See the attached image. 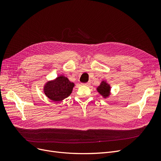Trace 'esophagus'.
<instances>
[{
  "instance_id": "esophagus-1",
  "label": "esophagus",
  "mask_w": 161,
  "mask_h": 161,
  "mask_svg": "<svg viewBox=\"0 0 161 161\" xmlns=\"http://www.w3.org/2000/svg\"><path fill=\"white\" fill-rule=\"evenodd\" d=\"M90 82H88L86 83H83L82 85H86V86H88V85H90Z\"/></svg>"
}]
</instances>
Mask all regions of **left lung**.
Returning a JSON list of instances; mask_svg holds the SVG:
<instances>
[{
	"instance_id": "8db88e82",
	"label": "left lung",
	"mask_w": 161,
	"mask_h": 161,
	"mask_svg": "<svg viewBox=\"0 0 161 161\" xmlns=\"http://www.w3.org/2000/svg\"><path fill=\"white\" fill-rule=\"evenodd\" d=\"M111 87L109 85H108L105 81H102L97 88V90L98 92L102 96H103V97H107L109 96V91H110Z\"/></svg>"
}]
</instances>
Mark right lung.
Masks as SVG:
<instances>
[{"label":"right lung","mask_w":161,"mask_h":161,"mask_svg":"<svg viewBox=\"0 0 161 161\" xmlns=\"http://www.w3.org/2000/svg\"><path fill=\"white\" fill-rule=\"evenodd\" d=\"M75 85L64 75H60L55 80L48 81L44 87L45 95L53 102H60L67 97L71 92Z\"/></svg>","instance_id":"add662e5"}]
</instances>
